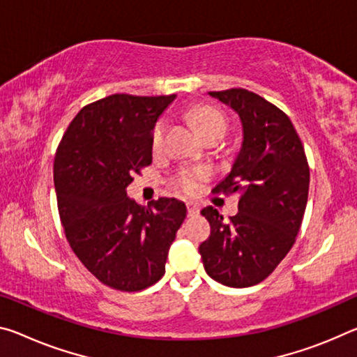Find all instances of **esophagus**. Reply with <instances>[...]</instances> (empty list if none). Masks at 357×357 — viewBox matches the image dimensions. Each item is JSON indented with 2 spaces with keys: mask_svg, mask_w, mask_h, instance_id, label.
<instances>
[{
  "mask_svg": "<svg viewBox=\"0 0 357 357\" xmlns=\"http://www.w3.org/2000/svg\"><path fill=\"white\" fill-rule=\"evenodd\" d=\"M199 213H200L199 205H195V203H188V214H189V216H197Z\"/></svg>",
  "mask_w": 357,
  "mask_h": 357,
  "instance_id": "1",
  "label": "esophagus"
}]
</instances>
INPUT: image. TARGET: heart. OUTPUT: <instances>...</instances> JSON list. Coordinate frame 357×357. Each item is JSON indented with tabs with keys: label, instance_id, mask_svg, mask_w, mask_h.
Listing matches in <instances>:
<instances>
[{
	"label": "heart",
	"instance_id": "1",
	"mask_svg": "<svg viewBox=\"0 0 357 357\" xmlns=\"http://www.w3.org/2000/svg\"><path fill=\"white\" fill-rule=\"evenodd\" d=\"M190 121L197 128V132H199L205 139H209L213 137H224V133L227 132V121H225V117L211 106H195L194 109L190 111ZM165 128V119L157 121L154 130H152L151 138V146L154 151H158L162 148ZM205 176V169L202 168H183L181 172L176 173L173 183L178 189L184 190L185 194H192V192L199 189L200 181Z\"/></svg>",
	"mask_w": 357,
	"mask_h": 357
}]
</instances>
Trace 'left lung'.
Returning a JSON list of instances; mask_svg holds the SVG:
<instances>
[{
  "label": "left lung",
  "mask_w": 357,
  "mask_h": 357,
  "mask_svg": "<svg viewBox=\"0 0 357 357\" xmlns=\"http://www.w3.org/2000/svg\"><path fill=\"white\" fill-rule=\"evenodd\" d=\"M238 114L241 148L214 194H236L229 222L213 206L202 209L211 235L199 248L214 281L250 287L264 281L291 251L307 208L310 168L291 119L246 89L209 92Z\"/></svg>",
  "instance_id": "1"
}]
</instances>
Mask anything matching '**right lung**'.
Returning <instances> with one entry per match:
<instances>
[{"label": "right lung", "mask_w": 357, "mask_h": 357, "mask_svg": "<svg viewBox=\"0 0 357 357\" xmlns=\"http://www.w3.org/2000/svg\"><path fill=\"white\" fill-rule=\"evenodd\" d=\"M174 98H101L79 111L56 149L54 183L66 240L112 289L137 292L160 280L188 214L176 199L141 206L127 197L133 174L152 163V130Z\"/></svg>", "instance_id": "right-lung-1"}]
</instances>
